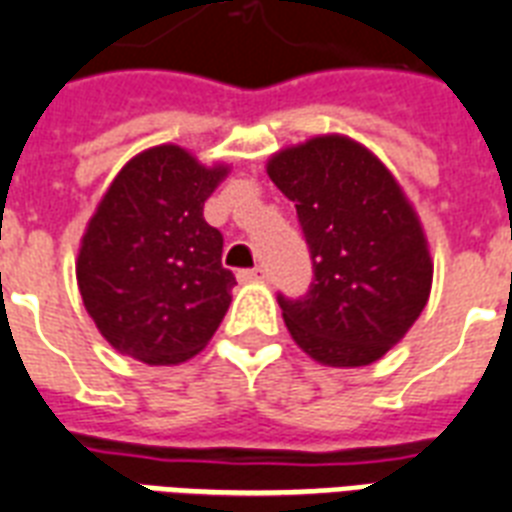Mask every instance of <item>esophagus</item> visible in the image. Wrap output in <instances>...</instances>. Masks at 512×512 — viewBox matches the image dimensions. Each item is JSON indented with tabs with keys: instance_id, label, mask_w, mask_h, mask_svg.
I'll return each mask as SVG.
<instances>
[{
	"instance_id": "esophagus-1",
	"label": "esophagus",
	"mask_w": 512,
	"mask_h": 512,
	"mask_svg": "<svg viewBox=\"0 0 512 512\" xmlns=\"http://www.w3.org/2000/svg\"><path fill=\"white\" fill-rule=\"evenodd\" d=\"M236 276H239V281H257V279H263L265 271L257 265V268H241Z\"/></svg>"
}]
</instances>
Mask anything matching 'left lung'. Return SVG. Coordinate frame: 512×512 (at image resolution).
I'll use <instances>...</instances> for the list:
<instances>
[{"mask_svg":"<svg viewBox=\"0 0 512 512\" xmlns=\"http://www.w3.org/2000/svg\"><path fill=\"white\" fill-rule=\"evenodd\" d=\"M311 252L303 297L279 292L289 335L327 366L382 358L420 319L433 263L412 204L385 164L340 135L308 140L268 162Z\"/></svg>","mask_w":512,"mask_h":512,"instance_id":"8db88e82","label":"left lung"}]
</instances>
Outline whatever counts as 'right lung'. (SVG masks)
Instances as JSON below:
<instances>
[{
  "label": "right lung",
  "instance_id": "add662e5",
  "mask_svg": "<svg viewBox=\"0 0 512 512\" xmlns=\"http://www.w3.org/2000/svg\"><path fill=\"white\" fill-rule=\"evenodd\" d=\"M225 167L156 146L127 162L92 215L76 281L84 308L119 353L151 366L196 356L220 327L233 273L204 201Z\"/></svg>",
  "mask_w": 512,
  "mask_h": 512
}]
</instances>
